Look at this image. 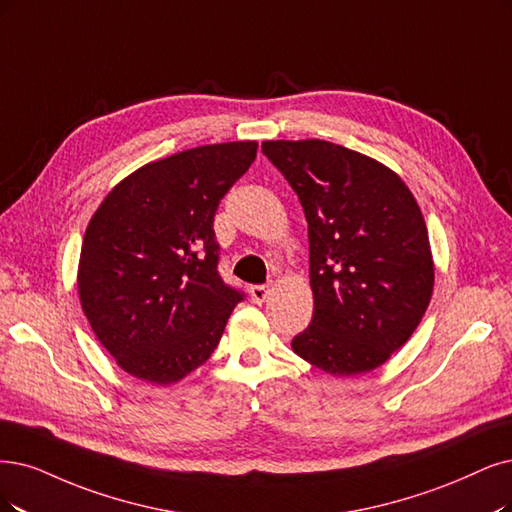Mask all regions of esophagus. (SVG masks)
Listing matches in <instances>:
<instances>
[{"mask_svg":"<svg viewBox=\"0 0 512 512\" xmlns=\"http://www.w3.org/2000/svg\"><path fill=\"white\" fill-rule=\"evenodd\" d=\"M249 293L255 304H263L270 297V285H253Z\"/></svg>","mask_w":512,"mask_h":512,"instance_id":"34e87169","label":"esophagus"}]
</instances>
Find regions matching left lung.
Instances as JSON below:
<instances>
[{
	"label": "left lung",
	"instance_id": "obj_1",
	"mask_svg": "<svg viewBox=\"0 0 512 512\" xmlns=\"http://www.w3.org/2000/svg\"><path fill=\"white\" fill-rule=\"evenodd\" d=\"M308 221L312 323L291 348L335 377L369 373L407 344L430 304L426 221L386 164L320 139L263 141Z\"/></svg>",
	"mask_w": 512,
	"mask_h": 512
}]
</instances>
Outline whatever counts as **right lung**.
<instances>
[{
	"mask_svg": "<svg viewBox=\"0 0 512 512\" xmlns=\"http://www.w3.org/2000/svg\"><path fill=\"white\" fill-rule=\"evenodd\" d=\"M257 141L200 145L124 177L94 211L78 295L101 346L128 375L170 386L208 361L242 293L217 272L219 200Z\"/></svg>",
	"mask_w": 512,
	"mask_h": 512,
	"instance_id": "obj_1",
	"label": "right lung"
}]
</instances>
